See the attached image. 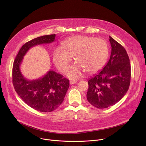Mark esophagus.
<instances>
[{
    "label": "esophagus",
    "instance_id": "1",
    "mask_svg": "<svg viewBox=\"0 0 146 146\" xmlns=\"http://www.w3.org/2000/svg\"><path fill=\"white\" fill-rule=\"evenodd\" d=\"M76 83H77V81L76 80H70V85H74Z\"/></svg>",
    "mask_w": 146,
    "mask_h": 146
}]
</instances>
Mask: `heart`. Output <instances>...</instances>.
I'll use <instances>...</instances> for the list:
<instances>
[{"label": "heart", "instance_id": "heart-1", "mask_svg": "<svg viewBox=\"0 0 146 146\" xmlns=\"http://www.w3.org/2000/svg\"><path fill=\"white\" fill-rule=\"evenodd\" d=\"M62 49L57 48L53 52V62L61 72H64L74 58L73 66L67 69L66 74L70 79H78L85 70L93 73L99 70L108 56V45L101 38L78 35L66 40Z\"/></svg>", "mask_w": 146, "mask_h": 146}]
</instances>
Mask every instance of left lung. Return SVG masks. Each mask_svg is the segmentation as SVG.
I'll list each match as a JSON object with an SVG mask.
<instances>
[{
    "label": "left lung",
    "mask_w": 146,
    "mask_h": 146,
    "mask_svg": "<svg viewBox=\"0 0 146 146\" xmlns=\"http://www.w3.org/2000/svg\"><path fill=\"white\" fill-rule=\"evenodd\" d=\"M111 54L108 63L88 81V102L99 109L111 106L124 96L131 82V64L123 46L110 36Z\"/></svg>",
    "instance_id": "1"
}]
</instances>
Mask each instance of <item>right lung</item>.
Here are the masks:
<instances>
[{
    "mask_svg": "<svg viewBox=\"0 0 146 146\" xmlns=\"http://www.w3.org/2000/svg\"><path fill=\"white\" fill-rule=\"evenodd\" d=\"M56 34L37 37L22 46L12 68V83L16 92L26 104L35 110L49 112L56 110L64 101L69 80L52 70L35 80H28L21 74L19 66L23 57L34 45L53 42Z\"/></svg>",
    "mask_w": 146,
    "mask_h": 146,
    "instance_id": "right-lung-1",
    "label": "right lung"
}]
</instances>
